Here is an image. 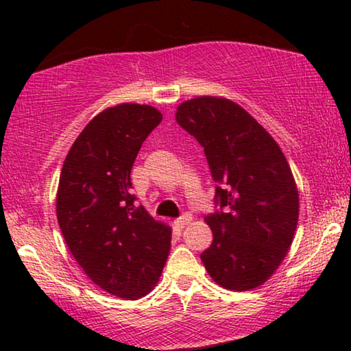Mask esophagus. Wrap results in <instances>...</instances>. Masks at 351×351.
Here are the masks:
<instances>
[{"instance_id":"34e87169","label":"esophagus","mask_w":351,"mask_h":351,"mask_svg":"<svg viewBox=\"0 0 351 351\" xmlns=\"http://www.w3.org/2000/svg\"><path fill=\"white\" fill-rule=\"evenodd\" d=\"M191 220H193V217H191L190 214H184V215H182V217L177 219L174 223H176L179 228H184V227H186V225L191 223Z\"/></svg>"}]
</instances>
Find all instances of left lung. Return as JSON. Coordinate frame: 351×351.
Returning a JSON list of instances; mask_svg holds the SVG:
<instances>
[{
  "label": "left lung",
  "mask_w": 351,
  "mask_h": 351,
  "mask_svg": "<svg viewBox=\"0 0 351 351\" xmlns=\"http://www.w3.org/2000/svg\"><path fill=\"white\" fill-rule=\"evenodd\" d=\"M179 126L204 148L220 210L204 217L214 241L206 270L228 291L262 286L285 261L299 220V191L281 148L243 107L203 95L177 107Z\"/></svg>",
  "instance_id": "left-lung-1"
}]
</instances>
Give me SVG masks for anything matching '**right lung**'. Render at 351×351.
Masks as SVG:
<instances>
[{"label": "right lung", "mask_w": 351, "mask_h": 351, "mask_svg": "<svg viewBox=\"0 0 351 351\" xmlns=\"http://www.w3.org/2000/svg\"><path fill=\"white\" fill-rule=\"evenodd\" d=\"M150 105L119 104L90 119L62 166L56 210L71 256L94 285L137 300L160 281L171 227L131 193L142 143L161 123Z\"/></svg>", "instance_id": "right-lung-1"}]
</instances>
